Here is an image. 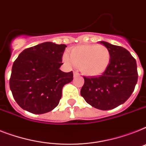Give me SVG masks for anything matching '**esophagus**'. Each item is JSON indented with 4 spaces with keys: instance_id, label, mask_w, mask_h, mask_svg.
<instances>
[{
    "instance_id": "1",
    "label": "esophagus",
    "mask_w": 146,
    "mask_h": 146,
    "mask_svg": "<svg viewBox=\"0 0 146 146\" xmlns=\"http://www.w3.org/2000/svg\"><path fill=\"white\" fill-rule=\"evenodd\" d=\"M73 76H74V77H76V76H79V72L76 70L73 71Z\"/></svg>"
}]
</instances>
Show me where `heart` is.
I'll return each instance as SVG.
<instances>
[{"label":"heart","instance_id":"b5f03b06","mask_svg":"<svg viewBox=\"0 0 146 146\" xmlns=\"http://www.w3.org/2000/svg\"><path fill=\"white\" fill-rule=\"evenodd\" d=\"M67 64L80 67L82 73L88 76H97L104 73L111 61L110 49L103 45H82L74 47L69 56L65 55Z\"/></svg>","mask_w":146,"mask_h":146}]
</instances>
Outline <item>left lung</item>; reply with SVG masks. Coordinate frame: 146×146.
Here are the masks:
<instances>
[{"label": "left lung", "instance_id": "left-lung-1", "mask_svg": "<svg viewBox=\"0 0 146 146\" xmlns=\"http://www.w3.org/2000/svg\"><path fill=\"white\" fill-rule=\"evenodd\" d=\"M111 53L106 70L99 76L84 77L82 97L93 107L112 110L124 104L132 94L138 79L136 60L121 46L100 41Z\"/></svg>", "mask_w": 146, "mask_h": 146}]
</instances>
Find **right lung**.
Masks as SVG:
<instances>
[{
    "label": "right lung",
    "instance_id": "right-lung-1",
    "mask_svg": "<svg viewBox=\"0 0 146 146\" xmlns=\"http://www.w3.org/2000/svg\"><path fill=\"white\" fill-rule=\"evenodd\" d=\"M67 46L46 42L25 48L14 61L9 88L20 107L34 114L52 111L59 104L64 85L73 71L59 69Z\"/></svg>",
    "mask_w": 146,
    "mask_h": 146
}]
</instances>
